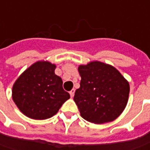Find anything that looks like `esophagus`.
<instances>
[{
	"label": "esophagus",
	"instance_id": "1",
	"mask_svg": "<svg viewBox=\"0 0 150 150\" xmlns=\"http://www.w3.org/2000/svg\"><path fill=\"white\" fill-rule=\"evenodd\" d=\"M69 95H70L71 98L74 96V95H75V89H73V90H71V91H69Z\"/></svg>",
	"mask_w": 150,
	"mask_h": 150
}]
</instances>
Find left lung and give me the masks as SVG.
Masks as SVG:
<instances>
[{
	"label": "left lung",
	"instance_id": "obj_1",
	"mask_svg": "<svg viewBox=\"0 0 150 150\" xmlns=\"http://www.w3.org/2000/svg\"><path fill=\"white\" fill-rule=\"evenodd\" d=\"M78 70L81 81L74 101L82 117L96 124L118 117L128 100L127 80L113 66L99 61L80 65Z\"/></svg>",
	"mask_w": 150,
	"mask_h": 150
}]
</instances>
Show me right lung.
<instances>
[{"label":"right lung","mask_w":150,"mask_h":150,"mask_svg":"<svg viewBox=\"0 0 150 150\" xmlns=\"http://www.w3.org/2000/svg\"><path fill=\"white\" fill-rule=\"evenodd\" d=\"M55 64L38 61L18 77L12 87V99L24 115L36 120L55 115L70 97L55 75Z\"/></svg>","instance_id":"obj_1"}]
</instances>
